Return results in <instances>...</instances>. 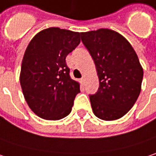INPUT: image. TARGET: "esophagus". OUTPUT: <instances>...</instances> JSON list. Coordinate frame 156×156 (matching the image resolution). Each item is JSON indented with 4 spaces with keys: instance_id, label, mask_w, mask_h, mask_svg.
Masks as SVG:
<instances>
[{
    "instance_id": "1",
    "label": "esophagus",
    "mask_w": 156,
    "mask_h": 156,
    "mask_svg": "<svg viewBox=\"0 0 156 156\" xmlns=\"http://www.w3.org/2000/svg\"><path fill=\"white\" fill-rule=\"evenodd\" d=\"M81 82H82L83 84H85V77H83V78H81Z\"/></svg>"
}]
</instances>
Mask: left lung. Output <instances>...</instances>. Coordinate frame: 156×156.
Wrapping results in <instances>:
<instances>
[{"instance_id":"8db88e82","label":"left lung","mask_w":156,"mask_h":156,"mask_svg":"<svg viewBox=\"0 0 156 156\" xmlns=\"http://www.w3.org/2000/svg\"><path fill=\"white\" fill-rule=\"evenodd\" d=\"M80 35L99 80L98 91L90 95L93 113L103 120L123 117L141 90L143 69L136 52L123 36L112 30L99 29Z\"/></svg>"}]
</instances>
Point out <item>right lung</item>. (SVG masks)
<instances>
[{"instance_id": "obj_1", "label": "right lung", "mask_w": 156, "mask_h": 156, "mask_svg": "<svg viewBox=\"0 0 156 156\" xmlns=\"http://www.w3.org/2000/svg\"><path fill=\"white\" fill-rule=\"evenodd\" d=\"M79 32L49 28L32 38L24 53L20 84L30 108L40 118L58 120L71 111L79 83L65 58L79 43Z\"/></svg>"}]
</instances>
